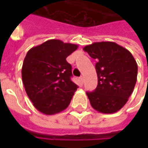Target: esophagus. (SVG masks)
Segmentation results:
<instances>
[{
    "instance_id": "34e87169",
    "label": "esophagus",
    "mask_w": 148,
    "mask_h": 148,
    "mask_svg": "<svg viewBox=\"0 0 148 148\" xmlns=\"http://www.w3.org/2000/svg\"><path fill=\"white\" fill-rule=\"evenodd\" d=\"M79 79H80V82L82 83V84H83V83H84V77H81Z\"/></svg>"
}]
</instances>
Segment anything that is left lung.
I'll return each mask as SVG.
<instances>
[{
	"instance_id": "8db88e82",
	"label": "left lung",
	"mask_w": 148,
	"mask_h": 148,
	"mask_svg": "<svg viewBox=\"0 0 148 148\" xmlns=\"http://www.w3.org/2000/svg\"><path fill=\"white\" fill-rule=\"evenodd\" d=\"M83 50L97 61V87L86 92L90 105L103 114H114L122 109L134 91L138 64L128 49L114 42H97Z\"/></svg>"
}]
</instances>
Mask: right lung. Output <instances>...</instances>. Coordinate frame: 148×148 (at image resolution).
<instances>
[{"label": "right lung", "mask_w": 148, "mask_h": 148, "mask_svg": "<svg viewBox=\"0 0 148 148\" xmlns=\"http://www.w3.org/2000/svg\"><path fill=\"white\" fill-rule=\"evenodd\" d=\"M78 45L49 39L33 47L22 66V81L34 106L44 114L52 115L66 110L77 85L71 80V66L66 58Z\"/></svg>", "instance_id": "right-lung-1"}]
</instances>
